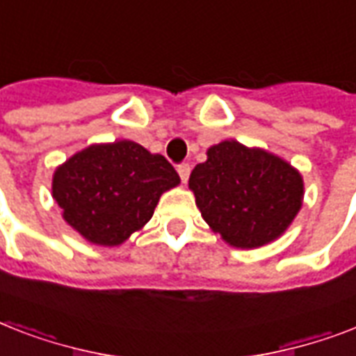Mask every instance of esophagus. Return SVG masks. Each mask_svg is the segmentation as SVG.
<instances>
[{
	"label": "esophagus",
	"mask_w": 356,
	"mask_h": 356,
	"mask_svg": "<svg viewBox=\"0 0 356 356\" xmlns=\"http://www.w3.org/2000/svg\"><path fill=\"white\" fill-rule=\"evenodd\" d=\"M177 172H179V177H181V181H183V183H186L190 177V172H192V168H190V164L183 162V164H179L177 166Z\"/></svg>",
	"instance_id": "34e87169"
}]
</instances>
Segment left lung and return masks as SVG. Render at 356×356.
<instances>
[{
    "instance_id": "1",
    "label": "left lung",
    "mask_w": 356,
    "mask_h": 356,
    "mask_svg": "<svg viewBox=\"0 0 356 356\" xmlns=\"http://www.w3.org/2000/svg\"><path fill=\"white\" fill-rule=\"evenodd\" d=\"M195 205L212 231L234 248L251 249L281 236L301 209L303 179L264 149L225 140L190 173Z\"/></svg>"
}]
</instances>
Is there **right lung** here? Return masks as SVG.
Returning a JSON list of instances; mask_svg holds the SVG:
<instances>
[{"instance_id":"obj_1","label":"right lung","mask_w":356,"mask_h":356,"mask_svg":"<svg viewBox=\"0 0 356 356\" xmlns=\"http://www.w3.org/2000/svg\"><path fill=\"white\" fill-rule=\"evenodd\" d=\"M162 155L131 140L90 145L53 175L64 220L92 243L118 245L149 222L162 192L179 184Z\"/></svg>"}]
</instances>
